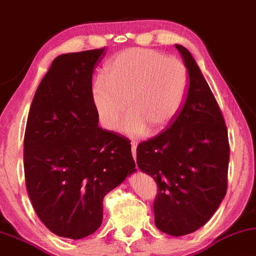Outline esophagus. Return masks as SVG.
<instances>
[{
    "instance_id": "esophagus-1",
    "label": "esophagus",
    "mask_w": 256,
    "mask_h": 256,
    "mask_svg": "<svg viewBox=\"0 0 256 256\" xmlns=\"http://www.w3.org/2000/svg\"><path fill=\"white\" fill-rule=\"evenodd\" d=\"M131 150H132V155H133V158H136V142H131Z\"/></svg>"
}]
</instances>
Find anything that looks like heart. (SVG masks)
I'll use <instances>...</instances> for the list:
<instances>
[{
	"label": "heart",
	"instance_id": "obj_1",
	"mask_svg": "<svg viewBox=\"0 0 256 256\" xmlns=\"http://www.w3.org/2000/svg\"><path fill=\"white\" fill-rule=\"evenodd\" d=\"M106 78H98L92 98L101 124L131 136L164 130L184 104L188 71L176 57L152 49L131 48L118 52L106 66Z\"/></svg>",
	"mask_w": 256,
	"mask_h": 256
}]
</instances>
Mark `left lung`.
<instances>
[{"label":"left lung","instance_id":"1","mask_svg":"<svg viewBox=\"0 0 256 256\" xmlns=\"http://www.w3.org/2000/svg\"><path fill=\"white\" fill-rule=\"evenodd\" d=\"M188 72L182 109L164 131L136 148V164L154 178L155 226L174 237L196 231L226 196L228 128L210 87L190 52L174 44Z\"/></svg>","mask_w":256,"mask_h":256}]
</instances>
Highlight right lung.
Segmentation results:
<instances>
[{"instance_id": "obj_1", "label": "right lung", "mask_w": 256, "mask_h": 256, "mask_svg": "<svg viewBox=\"0 0 256 256\" xmlns=\"http://www.w3.org/2000/svg\"><path fill=\"white\" fill-rule=\"evenodd\" d=\"M106 47L57 56L30 104L26 188L52 234L82 239L100 228L104 198L136 169L125 136L98 126L92 74Z\"/></svg>"}]
</instances>
